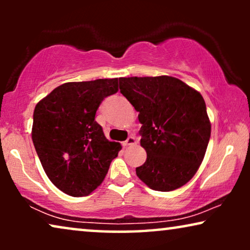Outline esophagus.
I'll return each mask as SVG.
<instances>
[{
	"label": "esophagus",
	"instance_id": "obj_1",
	"mask_svg": "<svg viewBox=\"0 0 250 250\" xmlns=\"http://www.w3.org/2000/svg\"><path fill=\"white\" fill-rule=\"evenodd\" d=\"M136 143V139L134 136H129V138L126 140V141L123 142V146H134Z\"/></svg>",
	"mask_w": 250,
	"mask_h": 250
}]
</instances>
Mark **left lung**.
<instances>
[{"instance_id": "left-lung-1", "label": "left lung", "mask_w": 250, "mask_h": 250, "mask_svg": "<svg viewBox=\"0 0 250 250\" xmlns=\"http://www.w3.org/2000/svg\"><path fill=\"white\" fill-rule=\"evenodd\" d=\"M119 84L142 124L146 160L136 175L152 190L179 189L197 173L209 142L203 95L172 76L122 77Z\"/></svg>"}]
</instances>
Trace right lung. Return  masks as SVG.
Returning a JSON list of instances; mask_svg holds the SVG:
<instances>
[{
	"instance_id": "add662e5",
	"label": "right lung",
	"mask_w": 250,
	"mask_h": 250,
	"mask_svg": "<svg viewBox=\"0 0 250 250\" xmlns=\"http://www.w3.org/2000/svg\"><path fill=\"white\" fill-rule=\"evenodd\" d=\"M117 91L118 78L69 82L36 104L34 146L51 182L69 196H88L97 189L122 149L95 122L102 100Z\"/></svg>"
}]
</instances>
